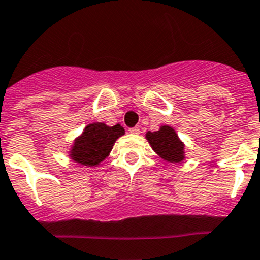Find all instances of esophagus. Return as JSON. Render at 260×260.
Returning <instances> with one entry per match:
<instances>
[{
    "mask_svg": "<svg viewBox=\"0 0 260 260\" xmlns=\"http://www.w3.org/2000/svg\"><path fill=\"white\" fill-rule=\"evenodd\" d=\"M129 133H133V135H138L140 133V128L138 127H133V128H129Z\"/></svg>",
    "mask_w": 260,
    "mask_h": 260,
    "instance_id": "obj_1",
    "label": "esophagus"
}]
</instances>
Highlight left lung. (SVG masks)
I'll return each instance as SVG.
<instances>
[{
  "mask_svg": "<svg viewBox=\"0 0 260 260\" xmlns=\"http://www.w3.org/2000/svg\"><path fill=\"white\" fill-rule=\"evenodd\" d=\"M146 140L152 150L166 162L179 164L185 158V145L170 125H161L155 132L148 131L146 133Z\"/></svg>",
  "mask_w": 260,
  "mask_h": 260,
  "instance_id": "obj_1",
  "label": "left lung"
}]
</instances>
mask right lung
Here are the masks:
<instances>
[{
	"mask_svg": "<svg viewBox=\"0 0 260 260\" xmlns=\"http://www.w3.org/2000/svg\"><path fill=\"white\" fill-rule=\"evenodd\" d=\"M125 133L120 124L113 127L103 122L90 123L74 140L69 156L81 166H96L109 156L115 141Z\"/></svg>",
	"mask_w": 260,
	"mask_h": 260,
	"instance_id": "right-lung-1",
	"label": "right lung"
}]
</instances>
